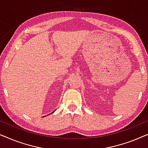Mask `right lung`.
Wrapping results in <instances>:
<instances>
[{"instance_id":"right-lung-1","label":"right lung","mask_w":148,"mask_h":148,"mask_svg":"<svg viewBox=\"0 0 148 148\" xmlns=\"http://www.w3.org/2000/svg\"><path fill=\"white\" fill-rule=\"evenodd\" d=\"M52 112V113H53V112Z\"/></svg>"}]
</instances>
